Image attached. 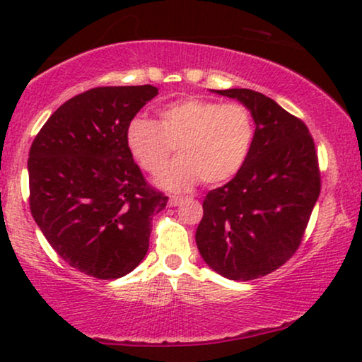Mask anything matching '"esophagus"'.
<instances>
[{"label":"esophagus","instance_id":"obj_1","mask_svg":"<svg viewBox=\"0 0 362 362\" xmlns=\"http://www.w3.org/2000/svg\"><path fill=\"white\" fill-rule=\"evenodd\" d=\"M182 202L181 196H170V206H180Z\"/></svg>","mask_w":362,"mask_h":362}]
</instances>
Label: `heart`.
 I'll list each match as a JSON object with an SVG mask.
<instances>
[{
	"mask_svg": "<svg viewBox=\"0 0 362 362\" xmlns=\"http://www.w3.org/2000/svg\"><path fill=\"white\" fill-rule=\"evenodd\" d=\"M255 138V122L249 107L239 102L221 103L202 97H186L160 110V123L135 117L127 127V145L143 170L160 176V185L173 191L204 185H221L244 168Z\"/></svg>",
	"mask_w": 362,
	"mask_h": 362,
	"instance_id": "b5f03b06",
	"label": "heart"
}]
</instances>
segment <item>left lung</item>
<instances>
[{"instance_id": "obj_1", "label": "left lung", "mask_w": 362, "mask_h": 362, "mask_svg": "<svg viewBox=\"0 0 362 362\" xmlns=\"http://www.w3.org/2000/svg\"><path fill=\"white\" fill-rule=\"evenodd\" d=\"M216 92L249 107L255 138L244 168L204 197L196 244L219 275L254 280L298 250L321 189L318 155L308 127L264 93Z\"/></svg>"}]
</instances>
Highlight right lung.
I'll list each match as a JSON object with an SVG mask.
<instances>
[{"label": "right lung", "mask_w": 362, "mask_h": 362, "mask_svg": "<svg viewBox=\"0 0 362 362\" xmlns=\"http://www.w3.org/2000/svg\"><path fill=\"white\" fill-rule=\"evenodd\" d=\"M153 86L95 87L62 103L29 150V209L69 265L100 280L130 274L150 247L168 196L148 185L127 127Z\"/></svg>", "instance_id": "right-lung-1"}]
</instances>
